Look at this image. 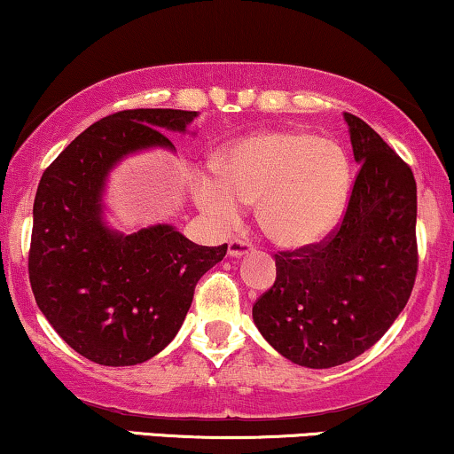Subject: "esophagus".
Instances as JSON below:
<instances>
[{"mask_svg": "<svg viewBox=\"0 0 454 454\" xmlns=\"http://www.w3.org/2000/svg\"><path fill=\"white\" fill-rule=\"evenodd\" d=\"M249 251H254V245H251L249 241L232 239V241L228 243V255H231V258H241V255H247Z\"/></svg>", "mask_w": 454, "mask_h": 454, "instance_id": "34e87169", "label": "esophagus"}]
</instances>
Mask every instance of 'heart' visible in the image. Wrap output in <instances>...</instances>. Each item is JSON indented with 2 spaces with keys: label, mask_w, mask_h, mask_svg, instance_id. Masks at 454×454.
Here are the masks:
<instances>
[{
  "label": "heart",
  "mask_w": 454,
  "mask_h": 454,
  "mask_svg": "<svg viewBox=\"0 0 454 454\" xmlns=\"http://www.w3.org/2000/svg\"><path fill=\"white\" fill-rule=\"evenodd\" d=\"M215 175H199L194 203L228 231L258 200L264 232L283 247H309L330 237L345 215L351 168L340 145L300 130H264L234 144Z\"/></svg>",
  "instance_id": "b5f03b06"
}]
</instances>
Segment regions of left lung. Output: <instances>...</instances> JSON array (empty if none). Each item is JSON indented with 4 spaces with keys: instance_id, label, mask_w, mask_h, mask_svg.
Returning a JSON list of instances; mask_svg holds the SVG:
<instances>
[{
    "instance_id": "obj_1",
    "label": "left lung",
    "mask_w": 454,
    "mask_h": 454,
    "mask_svg": "<svg viewBox=\"0 0 454 454\" xmlns=\"http://www.w3.org/2000/svg\"><path fill=\"white\" fill-rule=\"evenodd\" d=\"M359 165L345 215L324 243L275 255L254 304L260 334L289 362L334 368L368 351L406 307L419 269L412 168L345 112Z\"/></svg>"
}]
</instances>
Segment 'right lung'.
Wrapping results in <instances>:
<instances>
[{
  "label": "right lung",
  "instance_id": "obj_1",
  "mask_svg": "<svg viewBox=\"0 0 454 454\" xmlns=\"http://www.w3.org/2000/svg\"><path fill=\"white\" fill-rule=\"evenodd\" d=\"M196 112L124 109L90 124L46 168L34 203L29 281L67 345L101 365L144 364L182 327L194 287L228 245L205 247L168 223L133 234L103 220L109 171L133 152L175 150Z\"/></svg>",
  "mask_w": 454,
  "mask_h": 454
}]
</instances>
